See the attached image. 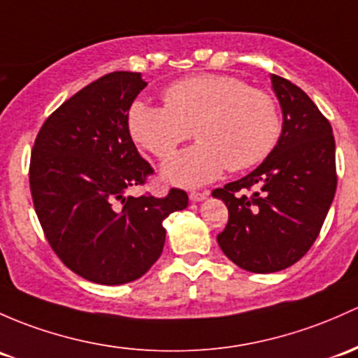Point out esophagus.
<instances>
[{
  "label": "esophagus",
  "mask_w": 358,
  "mask_h": 358,
  "mask_svg": "<svg viewBox=\"0 0 358 358\" xmlns=\"http://www.w3.org/2000/svg\"><path fill=\"white\" fill-rule=\"evenodd\" d=\"M189 197L192 202H202L209 197V192H190Z\"/></svg>",
  "instance_id": "1"
}]
</instances>
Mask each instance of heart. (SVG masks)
I'll return each instance as SVG.
<instances>
[{"instance_id": "heart-1", "label": "heart", "mask_w": 358, "mask_h": 358, "mask_svg": "<svg viewBox=\"0 0 358 358\" xmlns=\"http://www.w3.org/2000/svg\"><path fill=\"white\" fill-rule=\"evenodd\" d=\"M164 103L131 104L129 130L157 159H168L194 129L199 144L163 166V176L173 185L201 187L227 168L254 166L280 137L276 101L229 75L201 73L173 82L164 90Z\"/></svg>"}]
</instances>
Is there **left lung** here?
<instances>
[{"mask_svg": "<svg viewBox=\"0 0 358 358\" xmlns=\"http://www.w3.org/2000/svg\"><path fill=\"white\" fill-rule=\"evenodd\" d=\"M283 125L276 145L252 173L216 189L228 224L221 250L250 273H276L295 264L317 238L336 192L334 137L328 120L295 84L271 75ZM254 188L250 198L240 194Z\"/></svg>", "mask_w": 358, "mask_h": 358, "instance_id": "8db88e82", "label": "left lung"}]
</instances>
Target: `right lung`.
<instances>
[{
    "label": "right lung",
    "instance_id": "right-lung-1",
    "mask_svg": "<svg viewBox=\"0 0 358 358\" xmlns=\"http://www.w3.org/2000/svg\"><path fill=\"white\" fill-rule=\"evenodd\" d=\"M145 85L137 71L104 75L52 113L34 142L29 180L41 227L63 264L92 283L144 276L163 252V221L189 206L178 189L127 195L152 173L129 130Z\"/></svg>",
    "mask_w": 358,
    "mask_h": 358
}]
</instances>
